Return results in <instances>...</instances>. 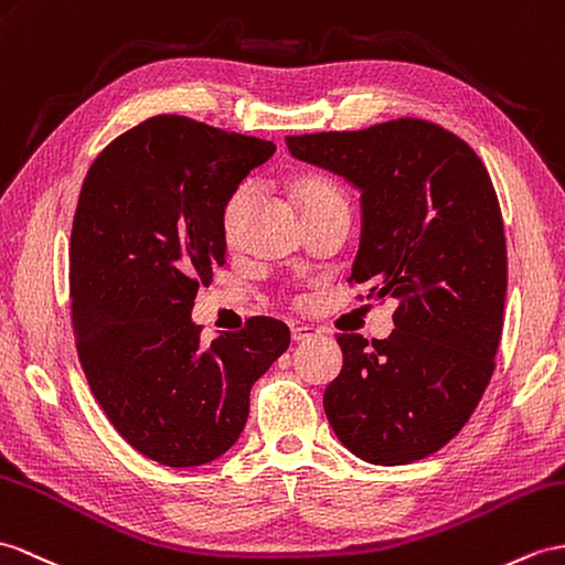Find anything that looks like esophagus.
Here are the masks:
<instances>
[{"label":"esophagus","mask_w":565,"mask_h":565,"mask_svg":"<svg viewBox=\"0 0 565 565\" xmlns=\"http://www.w3.org/2000/svg\"><path fill=\"white\" fill-rule=\"evenodd\" d=\"M319 335V330L316 328H311V326H292V340L295 342H305V340H309V338H316Z\"/></svg>","instance_id":"1"}]
</instances>
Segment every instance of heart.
<instances>
[{"label":"heart","mask_w":565,"mask_h":565,"mask_svg":"<svg viewBox=\"0 0 565 565\" xmlns=\"http://www.w3.org/2000/svg\"><path fill=\"white\" fill-rule=\"evenodd\" d=\"M290 186L305 217L319 215L330 209H340V205H348V199L342 194V189L333 182V179L321 172H299L292 177ZM252 196H254L252 182L235 186V191L227 196L223 213H220V227H223V237L227 244H237Z\"/></svg>","instance_id":"obj_1"}]
</instances>
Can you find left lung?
Segmentation results:
<instances>
[{
  "label": "left lung",
  "instance_id": "8db88e82",
  "mask_svg": "<svg viewBox=\"0 0 565 565\" xmlns=\"http://www.w3.org/2000/svg\"><path fill=\"white\" fill-rule=\"evenodd\" d=\"M285 141L362 191L350 282L397 299L386 340L338 335L342 371L323 393L326 417L371 465L431 456L479 405L501 342L508 258L484 162L460 136L412 117Z\"/></svg>",
  "mask_w": 565,
  "mask_h": 565
}]
</instances>
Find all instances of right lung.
Wrapping results in <instances>:
<instances>
[{
  "mask_svg": "<svg viewBox=\"0 0 565 565\" xmlns=\"http://www.w3.org/2000/svg\"><path fill=\"white\" fill-rule=\"evenodd\" d=\"M273 141L158 115L117 136L81 186L68 297L88 386L119 436L168 467L223 456L249 393L290 348V328L256 316L201 345L191 309L225 264L220 213Z\"/></svg>",
  "mask_w": 565,
  "mask_h": 565,
  "instance_id": "right-lung-1",
  "label": "right lung"
}]
</instances>
